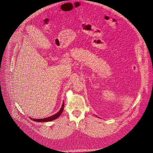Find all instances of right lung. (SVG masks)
I'll use <instances>...</instances> for the list:
<instances>
[{
    "mask_svg": "<svg viewBox=\"0 0 153 153\" xmlns=\"http://www.w3.org/2000/svg\"><path fill=\"white\" fill-rule=\"evenodd\" d=\"M64 102L62 103V107L61 108V109L59 110V111L58 112L57 114H56L51 117H47V118H42V119H33L32 118H30L31 120H33V121L35 122H50V121H52V120H54L56 118H58L60 115L61 114H62V112L63 111V109H64Z\"/></svg>",
    "mask_w": 153,
    "mask_h": 153,
    "instance_id": "obj_1",
    "label": "right lung"
}]
</instances>
